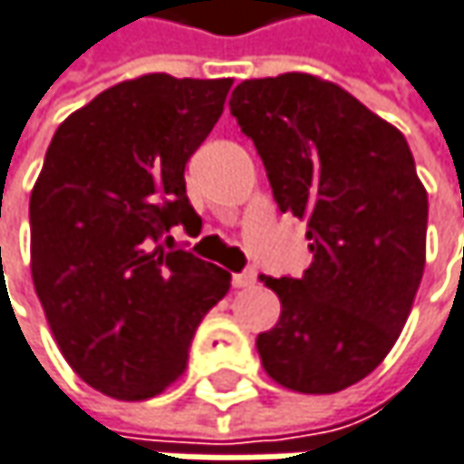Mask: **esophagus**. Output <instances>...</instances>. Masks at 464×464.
Returning a JSON list of instances; mask_svg holds the SVG:
<instances>
[{
  "instance_id": "34e87169",
  "label": "esophagus",
  "mask_w": 464,
  "mask_h": 464,
  "mask_svg": "<svg viewBox=\"0 0 464 464\" xmlns=\"http://www.w3.org/2000/svg\"><path fill=\"white\" fill-rule=\"evenodd\" d=\"M255 281H257V274H255V271H244V274L233 276V286H236V289H246V286H255Z\"/></svg>"
}]
</instances>
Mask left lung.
<instances>
[{
	"label": "left lung",
	"mask_w": 464,
	"mask_h": 464,
	"mask_svg": "<svg viewBox=\"0 0 464 464\" xmlns=\"http://www.w3.org/2000/svg\"><path fill=\"white\" fill-rule=\"evenodd\" d=\"M231 113L314 252L300 278L260 276L281 300L257 334L263 369L297 393L345 391L391 353L422 281L428 190L414 156L391 121L303 71L241 82Z\"/></svg>",
	"instance_id": "8db88e82"
}]
</instances>
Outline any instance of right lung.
<instances>
[{"mask_svg":"<svg viewBox=\"0 0 464 464\" xmlns=\"http://www.w3.org/2000/svg\"><path fill=\"white\" fill-rule=\"evenodd\" d=\"M233 79L143 73L73 111L31 190V278L68 366L95 391L146 401L188 363L196 326L231 274L167 252L198 220L190 153L218 124Z\"/></svg>","mask_w":464,"mask_h":464,"instance_id":"1","label":"right lung"}]
</instances>
